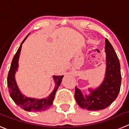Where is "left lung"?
Listing matches in <instances>:
<instances>
[{
  "label": "left lung",
  "instance_id": "1",
  "mask_svg": "<svg viewBox=\"0 0 129 129\" xmlns=\"http://www.w3.org/2000/svg\"><path fill=\"white\" fill-rule=\"evenodd\" d=\"M106 71L104 81L95 90H90L91 94L83 95L75 87L74 97L78 105L90 111L104 109L116 99L121 86V76L120 64L117 55L109 41L106 39Z\"/></svg>",
  "mask_w": 129,
  "mask_h": 129
}]
</instances>
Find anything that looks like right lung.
Instances as JSON below:
<instances>
[{
  "instance_id": "right-lung-1",
  "label": "right lung",
  "mask_w": 129,
  "mask_h": 129,
  "mask_svg": "<svg viewBox=\"0 0 129 129\" xmlns=\"http://www.w3.org/2000/svg\"><path fill=\"white\" fill-rule=\"evenodd\" d=\"M28 35H27L26 37L24 39V40L23 41L21 45L19 47L18 50L13 57L10 69L8 73V86L11 97L14 101V103L19 107H20L21 109L27 111L40 112L42 111L46 110L50 106H51L56 90L58 88V86L60 85L63 76H54L53 79L55 83V89L51 92V94L46 98L41 99L28 98V97H24V95H23L20 93V90L16 85V83L15 79H14V74H15L16 71L17 70L18 66V59L21 49V46H22L23 43L26 39V37H28Z\"/></svg>"
}]
</instances>
